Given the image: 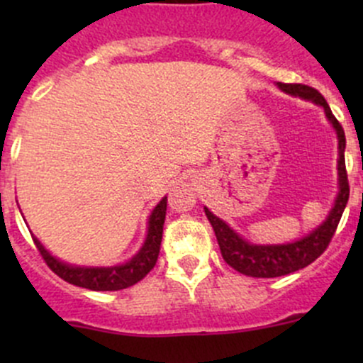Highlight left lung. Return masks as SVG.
<instances>
[{
	"mask_svg": "<svg viewBox=\"0 0 363 363\" xmlns=\"http://www.w3.org/2000/svg\"><path fill=\"white\" fill-rule=\"evenodd\" d=\"M277 86L284 91V93L291 94V96L303 98L313 104L321 105L325 113H327L328 121L332 123L334 130L337 131V142H339V160H337V170H339V193L335 199L334 207H332L328 218L321 223L318 228L307 233L302 239L295 240L290 244H272V246H258V244L247 242L246 239L233 232L223 219L212 214L207 207H205V216L211 221L212 228H214L216 239H218L219 250H221L223 259L228 263L232 269L237 272L244 274L250 277H279L286 276V274L295 272V270L303 269L309 263H313L318 256L321 255L330 244L332 237H334L335 230L340 221L344 208H346L347 199H350V184H347V174H346V161H344V149H346V137H344V130L340 123L335 119L328 107L327 100L321 96V93L314 87L303 86V84H283L279 82Z\"/></svg>",
	"mask_w": 363,
	"mask_h": 363,
	"instance_id": "obj_1",
	"label": "left lung"
}]
</instances>
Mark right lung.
I'll list each match as a JSON object with an SVG mask.
<instances>
[{
  "instance_id": "obj_1",
  "label": "right lung",
  "mask_w": 363,
  "mask_h": 363,
  "mask_svg": "<svg viewBox=\"0 0 363 363\" xmlns=\"http://www.w3.org/2000/svg\"><path fill=\"white\" fill-rule=\"evenodd\" d=\"M167 216V196L152 208L149 216L147 237L142 246V250L123 265L116 267H75L54 258L45 247L42 246L38 239H33L36 244V250L40 251L42 258L50 267L54 274L75 286L87 288L94 291H117L130 288L144 279L158 262L161 237H163V223Z\"/></svg>"
}]
</instances>
